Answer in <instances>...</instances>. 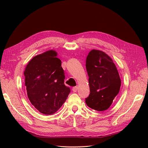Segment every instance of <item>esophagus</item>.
I'll return each mask as SVG.
<instances>
[{
  "mask_svg": "<svg viewBox=\"0 0 148 148\" xmlns=\"http://www.w3.org/2000/svg\"><path fill=\"white\" fill-rule=\"evenodd\" d=\"M77 90V86H74L72 88V91H73L74 92H76Z\"/></svg>",
  "mask_w": 148,
  "mask_h": 148,
  "instance_id": "1",
  "label": "esophagus"
}]
</instances>
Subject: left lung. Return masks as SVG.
I'll return each mask as SVG.
<instances>
[{
    "label": "left lung",
    "mask_w": 148,
    "mask_h": 148,
    "mask_svg": "<svg viewBox=\"0 0 148 148\" xmlns=\"http://www.w3.org/2000/svg\"><path fill=\"white\" fill-rule=\"evenodd\" d=\"M86 68L90 90L85 99L86 105L96 111H106L120 90L121 79L116 65L106 53L93 49L87 56Z\"/></svg>",
    "instance_id": "8db88e82"
}]
</instances>
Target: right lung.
Wrapping results in <instances>:
<instances>
[{
	"label": "right lung",
	"mask_w": 148,
	"mask_h": 148,
	"mask_svg": "<svg viewBox=\"0 0 148 148\" xmlns=\"http://www.w3.org/2000/svg\"><path fill=\"white\" fill-rule=\"evenodd\" d=\"M56 56L55 51L49 50L34 56L24 71L28 98L44 114L55 113L71 92L64 84L65 73Z\"/></svg>",
	"instance_id": "right-lung-1"
}]
</instances>
